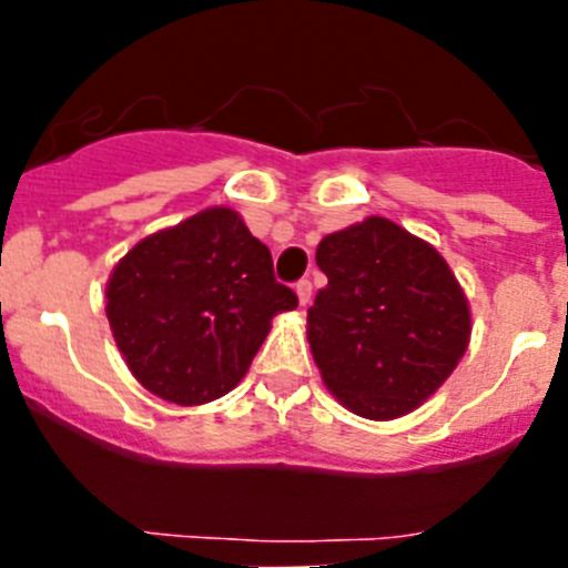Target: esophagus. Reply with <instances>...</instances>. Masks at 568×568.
Returning a JSON list of instances; mask_svg holds the SVG:
<instances>
[{
    "label": "esophagus",
    "instance_id": "esophagus-1",
    "mask_svg": "<svg viewBox=\"0 0 568 568\" xmlns=\"http://www.w3.org/2000/svg\"><path fill=\"white\" fill-rule=\"evenodd\" d=\"M295 295H298L301 307H307L310 301H313V284H310L307 278H301L298 284H295Z\"/></svg>",
    "mask_w": 568,
    "mask_h": 568
}]
</instances>
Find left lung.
I'll list each match as a JSON object with an SVG mask.
<instances>
[{
    "instance_id": "8db88e82",
    "label": "left lung",
    "mask_w": 568,
    "mask_h": 568,
    "mask_svg": "<svg viewBox=\"0 0 568 568\" xmlns=\"http://www.w3.org/2000/svg\"><path fill=\"white\" fill-rule=\"evenodd\" d=\"M315 261L327 287L307 310V341L329 393L369 420L418 409L471 335L469 301L444 255L369 215L324 235Z\"/></svg>"
}]
</instances>
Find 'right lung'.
<instances>
[{
  "label": "right lung",
  "mask_w": 568,
  "mask_h": 568,
  "mask_svg": "<svg viewBox=\"0 0 568 568\" xmlns=\"http://www.w3.org/2000/svg\"><path fill=\"white\" fill-rule=\"evenodd\" d=\"M110 333L133 378L199 406L247 375L273 318L298 307L273 255L230 207H207L128 250L108 278Z\"/></svg>",
  "instance_id": "add662e5"
}]
</instances>
